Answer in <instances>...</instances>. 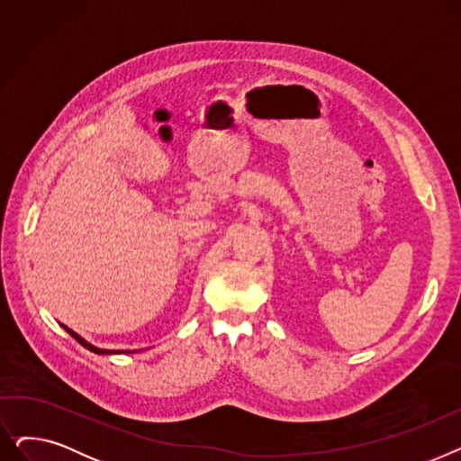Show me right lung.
Wrapping results in <instances>:
<instances>
[{
	"mask_svg": "<svg viewBox=\"0 0 461 461\" xmlns=\"http://www.w3.org/2000/svg\"><path fill=\"white\" fill-rule=\"evenodd\" d=\"M63 329L72 336V338H75V340L78 342V344H82L86 349H89V351H93V353H96V355H112V353H123V351H112V349H101V348H95V346H91L89 342H86L84 340V338L80 336V334H77L75 330H72V329H68V327H65L63 325ZM125 353H131V351H125Z\"/></svg>",
	"mask_w": 461,
	"mask_h": 461,
	"instance_id": "right-lung-1",
	"label": "right lung"
}]
</instances>
